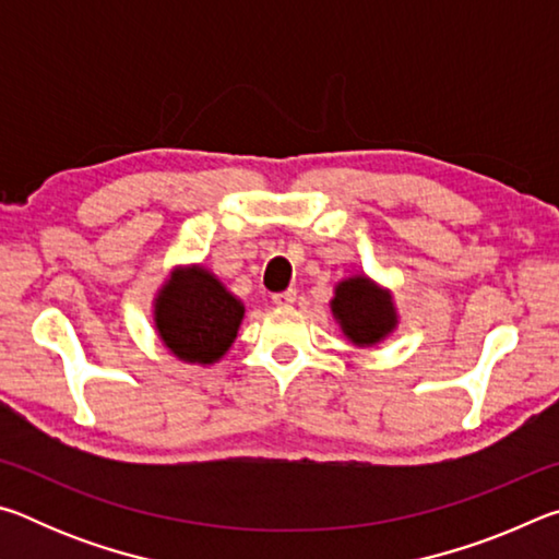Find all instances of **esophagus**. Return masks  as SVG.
Instances as JSON below:
<instances>
[{"mask_svg":"<svg viewBox=\"0 0 559 559\" xmlns=\"http://www.w3.org/2000/svg\"><path fill=\"white\" fill-rule=\"evenodd\" d=\"M296 298H298V290L296 288H288V290H283V293H276V296H273V302H276V306L288 308V306H293V302H296Z\"/></svg>","mask_w":559,"mask_h":559,"instance_id":"34e87169","label":"esophagus"}]
</instances>
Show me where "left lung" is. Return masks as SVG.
<instances>
[{
	"mask_svg": "<svg viewBox=\"0 0 559 559\" xmlns=\"http://www.w3.org/2000/svg\"><path fill=\"white\" fill-rule=\"evenodd\" d=\"M330 313L355 347L380 345L400 328L394 293L367 273H353L335 283Z\"/></svg>",
	"mask_w": 559,
	"mask_h": 559,
	"instance_id": "1",
	"label": "left lung"
}]
</instances>
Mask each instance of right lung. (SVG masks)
Returning a JSON list of instances; mask_svg holds the SVG:
<instances>
[{"label":"right lung","instance_id":"right-lung-1","mask_svg":"<svg viewBox=\"0 0 559 559\" xmlns=\"http://www.w3.org/2000/svg\"><path fill=\"white\" fill-rule=\"evenodd\" d=\"M243 313L241 298L202 263L175 266L153 298L159 343L187 365L219 362L239 335Z\"/></svg>","mask_w":559,"mask_h":559}]
</instances>
